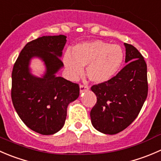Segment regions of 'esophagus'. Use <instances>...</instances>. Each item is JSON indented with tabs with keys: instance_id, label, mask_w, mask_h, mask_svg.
Here are the masks:
<instances>
[{
	"instance_id": "esophagus-1",
	"label": "esophagus",
	"mask_w": 161,
	"mask_h": 161,
	"mask_svg": "<svg viewBox=\"0 0 161 161\" xmlns=\"http://www.w3.org/2000/svg\"><path fill=\"white\" fill-rule=\"evenodd\" d=\"M88 89H89L88 86L82 85V84H80V93H83V92H87V91H88Z\"/></svg>"
}]
</instances>
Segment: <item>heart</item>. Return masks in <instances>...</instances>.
<instances>
[{
	"instance_id": "b5f03b06",
	"label": "heart",
	"mask_w": 161,
	"mask_h": 161,
	"mask_svg": "<svg viewBox=\"0 0 161 161\" xmlns=\"http://www.w3.org/2000/svg\"><path fill=\"white\" fill-rule=\"evenodd\" d=\"M125 54L121 47L96 41L77 44L72 52H66L63 63L69 77L76 79L87 66L89 80L101 84L114 78L122 67Z\"/></svg>"
}]
</instances>
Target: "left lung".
Wrapping results in <instances>:
<instances>
[{
    "label": "left lung",
    "instance_id": "1",
    "mask_svg": "<svg viewBox=\"0 0 161 161\" xmlns=\"http://www.w3.org/2000/svg\"><path fill=\"white\" fill-rule=\"evenodd\" d=\"M126 66L113 79L92 87L97 103L90 113L97 131L115 135L128 128L139 114L148 94L147 66L131 44H124Z\"/></svg>",
    "mask_w": 161,
    "mask_h": 161
}]
</instances>
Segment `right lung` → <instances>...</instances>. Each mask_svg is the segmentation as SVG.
Returning <instances> with one entry per match:
<instances>
[{"label": "right lung", "instance_id": "right-lung-1", "mask_svg": "<svg viewBox=\"0 0 161 161\" xmlns=\"http://www.w3.org/2000/svg\"><path fill=\"white\" fill-rule=\"evenodd\" d=\"M66 43L65 35L43 36L27 43L20 52L12 74V100L23 123L39 134L49 135L64 126L67 107L79 97L77 84L56 74L63 67L61 61ZM37 58L46 71L41 77L31 73L30 62Z\"/></svg>", "mask_w": 161, "mask_h": 161}]
</instances>
